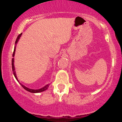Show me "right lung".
<instances>
[{
  "instance_id": "add662e5",
  "label": "right lung",
  "mask_w": 122,
  "mask_h": 122,
  "mask_svg": "<svg viewBox=\"0 0 122 122\" xmlns=\"http://www.w3.org/2000/svg\"><path fill=\"white\" fill-rule=\"evenodd\" d=\"M21 34H22V33H21V34H20L19 36H18L17 38H16V41H15V44H16L18 42V41H19L20 37ZM15 46L14 47V51H13V56H14V54H15ZM11 66H12V70H13V74H14V76H15V78H16V80L18 81V79H17V77H16V74H15V68H14V58H12V60H11ZM20 85L21 86H22V87L24 88V89H25L26 91H27L28 92H29L30 93H39V92H43L44 91H46L48 89V88L49 87V84H47L46 85V86H44V87L41 88V89H29V88H28L27 87H26V86H23V84H21V83H20Z\"/></svg>"
}]
</instances>
